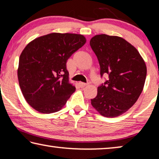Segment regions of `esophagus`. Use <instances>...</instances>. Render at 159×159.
I'll return each mask as SVG.
<instances>
[{
  "mask_svg": "<svg viewBox=\"0 0 159 159\" xmlns=\"http://www.w3.org/2000/svg\"><path fill=\"white\" fill-rule=\"evenodd\" d=\"M79 85H80V87H81V88H84V87H85L86 85H88L87 83H83V82H80V83H79Z\"/></svg>",
  "mask_w": 159,
  "mask_h": 159,
  "instance_id": "34e87169",
  "label": "esophagus"
}]
</instances>
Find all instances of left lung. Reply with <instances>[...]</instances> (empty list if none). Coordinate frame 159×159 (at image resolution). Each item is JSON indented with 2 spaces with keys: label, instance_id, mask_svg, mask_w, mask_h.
I'll list each match as a JSON object with an SVG mask.
<instances>
[{
  "label": "left lung",
  "instance_id": "obj_1",
  "mask_svg": "<svg viewBox=\"0 0 159 159\" xmlns=\"http://www.w3.org/2000/svg\"><path fill=\"white\" fill-rule=\"evenodd\" d=\"M90 45L99 61L101 76L109 75L91 104L103 116L117 117L133 107L142 93L146 64L138 50L123 38L96 35Z\"/></svg>",
  "mask_w": 159,
  "mask_h": 159
}]
</instances>
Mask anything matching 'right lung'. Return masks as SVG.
<instances>
[{
    "label": "right lung",
    "instance_id": "right-lung-1",
    "mask_svg": "<svg viewBox=\"0 0 159 159\" xmlns=\"http://www.w3.org/2000/svg\"><path fill=\"white\" fill-rule=\"evenodd\" d=\"M80 34L52 33L36 38L21 52L17 76L21 93L42 114L60 111L76 88L69 83L67 60L85 43Z\"/></svg>",
    "mask_w": 159,
    "mask_h": 159
}]
</instances>
